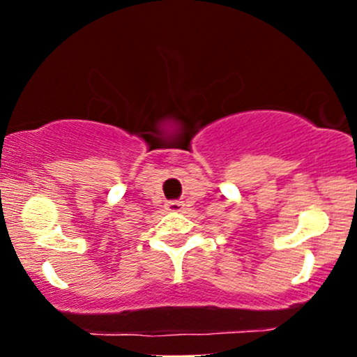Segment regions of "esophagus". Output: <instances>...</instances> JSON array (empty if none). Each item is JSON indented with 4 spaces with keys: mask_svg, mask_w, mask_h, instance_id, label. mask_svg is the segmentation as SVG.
<instances>
[{
    "mask_svg": "<svg viewBox=\"0 0 357 357\" xmlns=\"http://www.w3.org/2000/svg\"><path fill=\"white\" fill-rule=\"evenodd\" d=\"M167 208L172 212H181L183 208H185V205H183V202L179 200H171L167 202Z\"/></svg>",
    "mask_w": 357,
    "mask_h": 357,
    "instance_id": "obj_1",
    "label": "esophagus"
}]
</instances>
